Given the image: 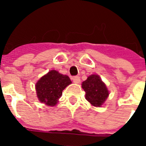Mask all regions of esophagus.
<instances>
[{
	"label": "esophagus",
	"instance_id": "esophagus-1",
	"mask_svg": "<svg viewBox=\"0 0 146 146\" xmlns=\"http://www.w3.org/2000/svg\"><path fill=\"white\" fill-rule=\"evenodd\" d=\"M72 79L74 83H79V82H80V77H77V76H76V77H73Z\"/></svg>",
	"mask_w": 146,
	"mask_h": 146
}]
</instances>
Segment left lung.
<instances>
[{
    "mask_svg": "<svg viewBox=\"0 0 146 146\" xmlns=\"http://www.w3.org/2000/svg\"><path fill=\"white\" fill-rule=\"evenodd\" d=\"M82 88L86 92V99L93 106L101 107L109 96L106 85L97 74H91L83 81Z\"/></svg>",
    "mask_w": 146,
    "mask_h": 146,
    "instance_id": "1",
    "label": "left lung"
}]
</instances>
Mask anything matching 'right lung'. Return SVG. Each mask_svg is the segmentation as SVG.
Instances as JSON below:
<instances>
[{"label":"right lung","mask_w":146,"mask_h":146,"mask_svg":"<svg viewBox=\"0 0 146 146\" xmlns=\"http://www.w3.org/2000/svg\"><path fill=\"white\" fill-rule=\"evenodd\" d=\"M72 81L67 75L55 70H51L40 78L36 84L38 100L48 106H55L62 96V91Z\"/></svg>","instance_id":"obj_1"}]
</instances>
